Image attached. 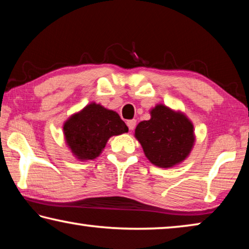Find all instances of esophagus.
<instances>
[{
    "instance_id": "34e87169",
    "label": "esophagus",
    "mask_w": 249,
    "mask_h": 249,
    "mask_svg": "<svg viewBox=\"0 0 249 249\" xmlns=\"http://www.w3.org/2000/svg\"><path fill=\"white\" fill-rule=\"evenodd\" d=\"M126 124H127L129 130H133L135 128V126H136V120H129L126 122Z\"/></svg>"
}]
</instances>
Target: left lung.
Masks as SVG:
<instances>
[{"instance_id":"obj_1","label":"left lung","mask_w":249,"mask_h":249,"mask_svg":"<svg viewBox=\"0 0 249 249\" xmlns=\"http://www.w3.org/2000/svg\"><path fill=\"white\" fill-rule=\"evenodd\" d=\"M150 120L142 121L135 129L145 156L160 168H171L182 162L195 145V130L183 113L163 104L150 111Z\"/></svg>"}]
</instances>
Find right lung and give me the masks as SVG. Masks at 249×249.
I'll use <instances>...</instances> for the list:
<instances>
[{
    "instance_id": "obj_1",
    "label": "right lung",
    "mask_w": 249,
    "mask_h": 249,
    "mask_svg": "<svg viewBox=\"0 0 249 249\" xmlns=\"http://www.w3.org/2000/svg\"><path fill=\"white\" fill-rule=\"evenodd\" d=\"M127 132L128 127L116 112L94 102L71 115L64 124L67 145L82 161L99 157L109 137Z\"/></svg>"
}]
</instances>
